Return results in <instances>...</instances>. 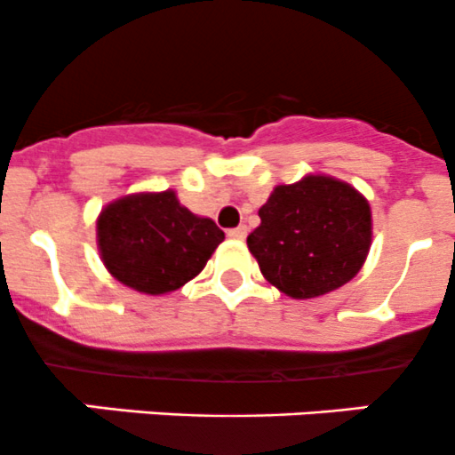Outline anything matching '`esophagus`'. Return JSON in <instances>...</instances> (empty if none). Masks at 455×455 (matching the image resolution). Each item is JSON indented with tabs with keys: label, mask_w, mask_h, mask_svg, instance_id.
Instances as JSON below:
<instances>
[{
	"label": "esophagus",
	"mask_w": 455,
	"mask_h": 455,
	"mask_svg": "<svg viewBox=\"0 0 455 455\" xmlns=\"http://www.w3.org/2000/svg\"><path fill=\"white\" fill-rule=\"evenodd\" d=\"M245 234H247V228L245 226H238V228L228 229V236L229 238H236V241H243V238H245Z\"/></svg>",
	"instance_id": "esophagus-1"
}]
</instances>
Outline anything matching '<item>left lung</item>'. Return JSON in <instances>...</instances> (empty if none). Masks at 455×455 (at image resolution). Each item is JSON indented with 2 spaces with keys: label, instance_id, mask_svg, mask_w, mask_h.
Returning a JSON list of instances; mask_svg holds the SVG:
<instances>
[{
  "label": "left lung",
  "instance_id": "left-lung-1",
  "mask_svg": "<svg viewBox=\"0 0 455 455\" xmlns=\"http://www.w3.org/2000/svg\"><path fill=\"white\" fill-rule=\"evenodd\" d=\"M247 236L263 276L291 299L339 290L363 267L371 243L370 204L343 181L305 177L278 186Z\"/></svg>",
  "mask_w": 455,
  "mask_h": 455
}]
</instances>
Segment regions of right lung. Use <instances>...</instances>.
Segmentation results:
<instances>
[{
	"instance_id": "add662e5",
	"label": "right lung",
	"mask_w": 455,
	"mask_h": 455,
	"mask_svg": "<svg viewBox=\"0 0 455 455\" xmlns=\"http://www.w3.org/2000/svg\"><path fill=\"white\" fill-rule=\"evenodd\" d=\"M97 238L116 281L146 294H165L195 278L226 234L210 219L195 217L168 190L108 205Z\"/></svg>"
}]
</instances>
